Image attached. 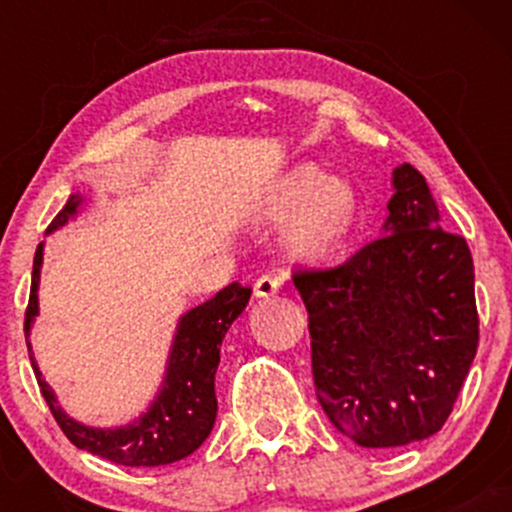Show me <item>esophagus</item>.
Returning <instances> with one entry per match:
<instances>
[{"instance_id": "1", "label": "esophagus", "mask_w": 512, "mask_h": 512, "mask_svg": "<svg viewBox=\"0 0 512 512\" xmlns=\"http://www.w3.org/2000/svg\"><path fill=\"white\" fill-rule=\"evenodd\" d=\"M281 289V279L274 274H262L260 279L255 281V296L257 298H269L274 293H279Z\"/></svg>"}]
</instances>
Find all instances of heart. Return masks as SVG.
I'll list each match as a JSON object with an SVG mask.
<instances>
[{
    "label": "heart",
    "mask_w": 512,
    "mask_h": 512,
    "mask_svg": "<svg viewBox=\"0 0 512 512\" xmlns=\"http://www.w3.org/2000/svg\"><path fill=\"white\" fill-rule=\"evenodd\" d=\"M358 199L354 187L313 163H303L284 175L269 192L264 214L272 221H293L289 248L301 260H322L344 245L354 231Z\"/></svg>",
    "instance_id": "1"
}]
</instances>
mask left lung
Masks as SVG:
<instances>
[{
    "instance_id": "8db88e82",
    "label": "left lung",
    "mask_w": 512,
    "mask_h": 512,
    "mask_svg": "<svg viewBox=\"0 0 512 512\" xmlns=\"http://www.w3.org/2000/svg\"><path fill=\"white\" fill-rule=\"evenodd\" d=\"M383 236L344 264L296 269L315 395L361 448H399L448 421L479 346L474 262L443 231L426 178L392 173Z\"/></svg>"
}]
</instances>
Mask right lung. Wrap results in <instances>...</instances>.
Instances as JSON below:
<instances>
[{"label":"right lung","mask_w":512,"mask_h":512,"mask_svg":"<svg viewBox=\"0 0 512 512\" xmlns=\"http://www.w3.org/2000/svg\"><path fill=\"white\" fill-rule=\"evenodd\" d=\"M81 202L84 199L79 195L69 197L64 209L52 219L48 233L57 231L69 219H74ZM40 267H43V243L38 245L33 257L31 298H28L23 330H26L28 356H31L40 392H43L45 402H48L64 436L72 440L79 450H88L115 464H125V467H161V464L178 462L182 457L192 455L214 428V375L221 361V342L228 327L236 322V317L248 305L252 293L250 286L228 284L207 303L187 310L178 322L163 385L151 407L127 426L93 428L64 414V409L57 404L55 392L43 380V373L33 358L28 334H31V325L38 315Z\"/></svg>","instance_id":"add662e5"}]
</instances>
